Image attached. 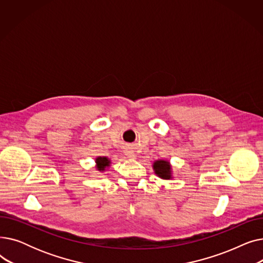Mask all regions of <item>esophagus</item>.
Returning <instances> with one entry per match:
<instances>
[{
  "instance_id": "34e87169",
  "label": "esophagus",
  "mask_w": 263,
  "mask_h": 263,
  "mask_svg": "<svg viewBox=\"0 0 263 263\" xmlns=\"http://www.w3.org/2000/svg\"><path fill=\"white\" fill-rule=\"evenodd\" d=\"M126 155L129 157V158H135V156H134V154H133V151H130V150H127L126 151Z\"/></svg>"
}]
</instances>
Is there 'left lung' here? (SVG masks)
I'll list each match as a JSON object with an SVG mask.
<instances>
[{
  "label": "left lung",
  "mask_w": 263,
  "mask_h": 263,
  "mask_svg": "<svg viewBox=\"0 0 263 263\" xmlns=\"http://www.w3.org/2000/svg\"><path fill=\"white\" fill-rule=\"evenodd\" d=\"M154 170L156 175L158 177L165 179V180H168L172 178V166L168 161L164 160H158L154 163Z\"/></svg>",
  "instance_id": "8db88e82"
}]
</instances>
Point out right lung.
Returning a JSON list of instances; mask_svg holds the SVG:
<instances>
[{
    "label": "right lung",
    "instance_id": "obj_1",
    "mask_svg": "<svg viewBox=\"0 0 263 263\" xmlns=\"http://www.w3.org/2000/svg\"><path fill=\"white\" fill-rule=\"evenodd\" d=\"M96 164H97V170L103 172L105 171L106 167L109 166L110 161L106 157H98L96 159Z\"/></svg>",
    "mask_w": 263,
    "mask_h": 263
}]
</instances>
